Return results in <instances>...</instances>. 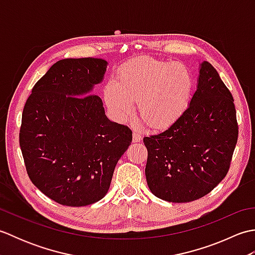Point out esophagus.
Wrapping results in <instances>:
<instances>
[{
    "label": "esophagus",
    "instance_id": "1",
    "mask_svg": "<svg viewBox=\"0 0 255 255\" xmlns=\"http://www.w3.org/2000/svg\"><path fill=\"white\" fill-rule=\"evenodd\" d=\"M140 140H141V136H140L139 132L133 131V132H132V141H133V142H139Z\"/></svg>",
    "mask_w": 255,
    "mask_h": 255
}]
</instances>
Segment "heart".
I'll return each instance as SVG.
<instances>
[{
	"label": "heart",
	"instance_id": "heart-1",
	"mask_svg": "<svg viewBox=\"0 0 255 255\" xmlns=\"http://www.w3.org/2000/svg\"><path fill=\"white\" fill-rule=\"evenodd\" d=\"M193 86L192 73L184 64L140 58L119 70L116 82L105 90V102L121 122L131 116L133 103H138L139 116L147 126L163 130L186 112Z\"/></svg>",
	"mask_w": 255,
	"mask_h": 255
}]
</instances>
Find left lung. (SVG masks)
Returning a JSON list of instances; mask_svg holds the SVG:
<instances>
[{
  "label": "left lung",
  "instance_id": "obj_1",
  "mask_svg": "<svg viewBox=\"0 0 255 255\" xmlns=\"http://www.w3.org/2000/svg\"><path fill=\"white\" fill-rule=\"evenodd\" d=\"M237 140L234 97L216 69L204 61L183 116L164 131L143 138L151 193L170 203L207 195L228 173Z\"/></svg>",
  "mask_w": 255,
  "mask_h": 255
}]
</instances>
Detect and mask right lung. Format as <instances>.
Here are the masks:
<instances>
[{"label":"right lung","instance_id":"obj_1","mask_svg":"<svg viewBox=\"0 0 255 255\" xmlns=\"http://www.w3.org/2000/svg\"><path fill=\"white\" fill-rule=\"evenodd\" d=\"M107 64L99 58L56 62L24 106L19 145L27 174L58 204L80 207L101 200L131 143L130 129L111 122L92 94Z\"/></svg>","mask_w":255,"mask_h":255}]
</instances>
